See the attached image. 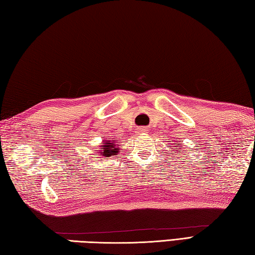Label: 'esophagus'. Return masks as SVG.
Segmentation results:
<instances>
[{"label": "esophagus", "mask_w": 255, "mask_h": 255, "mask_svg": "<svg viewBox=\"0 0 255 255\" xmlns=\"http://www.w3.org/2000/svg\"><path fill=\"white\" fill-rule=\"evenodd\" d=\"M140 130H141V131H145V128H140Z\"/></svg>", "instance_id": "esophagus-1"}]
</instances>
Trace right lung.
Listing matches in <instances>:
<instances>
[{"mask_svg":"<svg viewBox=\"0 0 255 255\" xmlns=\"http://www.w3.org/2000/svg\"><path fill=\"white\" fill-rule=\"evenodd\" d=\"M103 144H104V148H103L104 149V152H103V155H105V157H110L113 152L116 153V151L114 150H116L118 148H115L114 146V142L113 143H111V142H103Z\"/></svg>","mask_w":255,"mask_h":255,"instance_id":"add662e5","label":"right lung"}]
</instances>
